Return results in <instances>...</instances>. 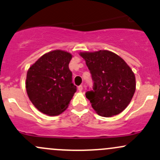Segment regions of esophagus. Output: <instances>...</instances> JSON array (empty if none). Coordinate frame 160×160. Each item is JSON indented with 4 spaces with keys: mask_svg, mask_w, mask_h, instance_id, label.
<instances>
[{
    "mask_svg": "<svg viewBox=\"0 0 160 160\" xmlns=\"http://www.w3.org/2000/svg\"><path fill=\"white\" fill-rule=\"evenodd\" d=\"M78 90H79V91H82V90H83V86H82V85L79 86V87H78Z\"/></svg>",
    "mask_w": 160,
    "mask_h": 160,
    "instance_id": "esophagus-1",
    "label": "esophagus"
}]
</instances>
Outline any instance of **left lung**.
Returning a JSON list of instances; mask_svg holds the SVG:
<instances>
[{
  "mask_svg": "<svg viewBox=\"0 0 160 160\" xmlns=\"http://www.w3.org/2000/svg\"><path fill=\"white\" fill-rule=\"evenodd\" d=\"M91 73L93 89L86 93L92 107L102 117L120 113L136 90L133 72L120 57L108 50L80 53Z\"/></svg>",
  "mask_w": 160,
  "mask_h": 160,
  "instance_id": "left-lung-1",
  "label": "left lung"
}]
</instances>
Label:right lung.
Segmentation results:
<instances>
[{
	"mask_svg": "<svg viewBox=\"0 0 160 160\" xmlns=\"http://www.w3.org/2000/svg\"><path fill=\"white\" fill-rule=\"evenodd\" d=\"M71 58L70 53L53 50L43 55L28 70L27 93L34 107L46 115L63 112L77 91L69 69Z\"/></svg>",
	"mask_w": 160,
	"mask_h": 160,
	"instance_id": "add662e5",
	"label": "right lung"
}]
</instances>
